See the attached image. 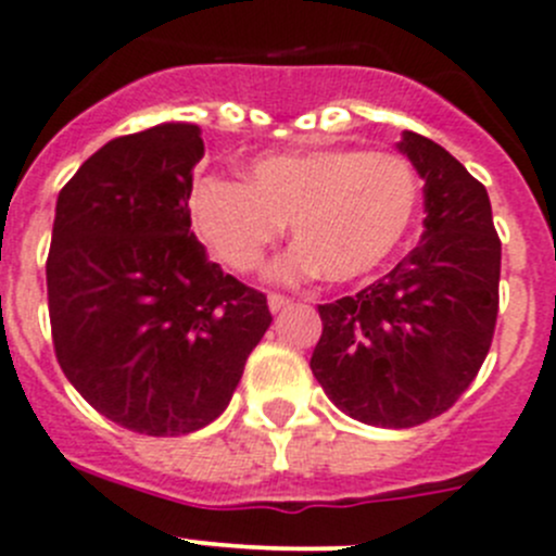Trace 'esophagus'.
I'll return each mask as SVG.
<instances>
[{"label":"esophagus","instance_id":"obj_1","mask_svg":"<svg viewBox=\"0 0 556 556\" xmlns=\"http://www.w3.org/2000/svg\"><path fill=\"white\" fill-rule=\"evenodd\" d=\"M288 304H290L288 295H282V293H268V309H271V312L285 309V306H288Z\"/></svg>","mask_w":556,"mask_h":556}]
</instances>
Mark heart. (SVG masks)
<instances>
[{"mask_svg":"<svg viewBox=\"0 0 556 556\" xmlns=\"http://www.w3.org/2000/svg\"><path fill=\"white\" fill-rule=\"evenodd\" d=\"M418 176L407 160L353 147L268 154L244 181L208 176L192 192V223L217 261L250 271L285 225L299 247L271 268L279 279L323 271L358 282L386 266L418 214Z\"/></svg>","mask_w":556,"mask_h":556,"instance_id":"1","label":"heart"}]
</instances>
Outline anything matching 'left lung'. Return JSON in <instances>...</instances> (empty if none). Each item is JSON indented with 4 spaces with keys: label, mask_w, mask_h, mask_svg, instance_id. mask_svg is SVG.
<instances>
[{
    "label": "left lung",
    "mask_w": 556,
    "mask_h": 556,
    "mask_svg": "<svg viewBox=\"0 0 556 556\" xmlns=\"http://www.w3.org/2000/svg\"><path fill=\"white\" fill-rule=\"evenodd\" d=\"M424 179L421 244L355 295L320 304L312 375L369 427L409 429L445 413L476 380L500 306V247L486 187L440 143L402 132Z\"/></svg>",
    "instance_id": "1"
}]
</instances>
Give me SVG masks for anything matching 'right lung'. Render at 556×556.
Masks as SVG:
<instances>
[{"label": "right lung", "instance_id": "1", "mask_svg": "<svg viewBox=\"0 0 556 556\" xmlns=\"http://www.w3.org/2000/svg\"><path fill=\"white\" fill-rule=\"evenodd\" d=\"M198 124L122 135L62 187L46 263L56 361L105 418L149 438L212 424L271 326L266 295L190 230Z\"/></svg>", "mask_w": 556, "mask_h": 556}]
</instances>
